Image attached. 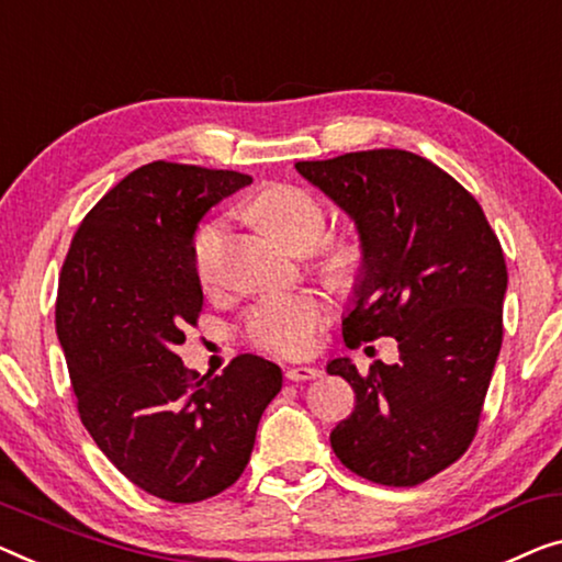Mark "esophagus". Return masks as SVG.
Returning a JSON list of instances; mask_svg holds the SVG:
<instances>
[{"label": "esophagus", "instance_id": "1", "mask_svg": "<svg viewBox=\"0 0 562 562\" xmlns=\"http://www.w3.org/2000/svg\"><path fill=\"white\" fill-rule=\"evenodd\" d=\"M321 373H323L321 368H315V366H290L288 371H284V379L288 381H313Z\"/></svg>", "mask_w": 562, "mask_h": 562}]
</instances>
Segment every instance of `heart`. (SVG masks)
Instances as JSON below:
<instances>
[{
  "mask_svg": "<svg viewBox=\"0 0 562 562\" xmlns=\"http://www.w3.org/2000/svg\"><path fill=\"white\" fill-rule=\"evenodd\" d=\"M252 216L274 241L290 252H307L313 247V265L325 280L350 288L366 270V247L358 237H323L328 227V209L321 199L290 183H274L259 191L252 201ZM222 222H209L194 237V270L206 292L220 284ZM328 303L313 290L274 295L249 310L245 335L257 348L280 356H303L313 348L317 330L328 321Z\"/></svg>",
  "mask_w": 562,
  "mask_h": 562,
  "instance_id": "obj_1",
  "label": "heart"
}]
</instances>
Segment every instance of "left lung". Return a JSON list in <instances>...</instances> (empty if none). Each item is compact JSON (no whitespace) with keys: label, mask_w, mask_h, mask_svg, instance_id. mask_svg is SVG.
Segmentation results:
<instances>
[{"label":"left lung","mask_w":562,"mask_h":562,"mask_svg":"<svg viewBox=\"0 0 562 562\" xmlns=\"http://www.w3.org/2000/svg\"><path fill=\"white\" fill-rule=\"evenodd\" d=\"M295 169L356 222L366 247L346 346L386 335L401 358L366 375L350 358L328 363L356 391L330 447L363 480L414 487L454 464L476 434L502 348L499 239L462 183L412 150H356Z\"/></svg>","instance_id":"1"}]
</instances>
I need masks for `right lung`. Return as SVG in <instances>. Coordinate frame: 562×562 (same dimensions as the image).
<instances>
[{
    "mask_svg": "<svg viewBox=\"0 0 562 562\" xmlns=\"http://www.w3.org/2000/svg\"><path fill=\"white\" fill-rule=\"evenodd\" d=\"M247 183L239 171L140 166L80 222L57 288V338L82 426L136 487L179 505L239 480L282 389L280 366L252 353L220 375L176 356L204 305L196 224Z\"/></svg>",
    "mask_w": 562,
    "mask_h": 562,
    "instance_id": "obj_1",
    "label": "right lung"
}]
</instances>
